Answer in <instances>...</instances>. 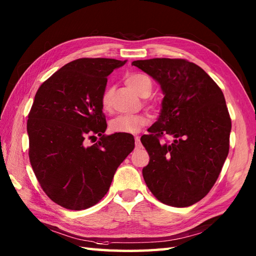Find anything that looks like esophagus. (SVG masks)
I'll return each mask as SVG.
<instances>
[{
  "label": "esophagus",
  "mask_w": 256,
  "mask_h": 256,
  "mask_svg": "<svg viewBox=\"0 0 256 256\" xmlns=\"http://www.w3.org/2000/svg\"><path fill=\"white\" fill-rule=\"evenodd\" d=\"M143 148V145H142V143H140V136H135V148L140 150V148Z\"/></svg>",
  "instance_id": "1"
}]
</instances>
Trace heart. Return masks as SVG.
Listing matches in <instances>:
<instances>
[{
  "label": "heart",
  "mask_w": 256,
  "mask_h": 256,
  "mask_svg": "<svg viewBox=\"0 0 256 256\" xmlns=\"http://www.w3.org/2000/svg\"><path fill=\"white\" fill-rule=\"evenodd\" d=\"M125 82L135 94L140 96H148L152 91V81L144 74H128ZM113 89L111 86L103 91L101 96V104L104 111H108L111 106V98ZM148 123V118L144 116H118L112 118L108 123V130L112 133L135 134L140 131V128Z\"/></svg>",
  "instance_id": "obj_1"
}]
</instances>
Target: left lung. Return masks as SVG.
I'll return each mask as SVG.
<instances>
[{
  "mask_svg": "<svg viewBox=\"0 0 256 256\" xmlns=\"http://www.w3.org/2000/svg\"><path fill=\"white\" fill-rule=\"evenodd\" d=\"M160 84V116L140 142L150 155L143 177L160 202L189 206L214 187L229 154L231 118L219 86L186 59L135 60ZM172 134V142H162Z\"/></svg>",
  "mask_w": 256,
  "mask_h": 256,
  "instance_id": "left-lung-1",
  "label": "left lung"
}]
</instances>
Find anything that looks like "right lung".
I'll use <instances>...</instances> for the list:
<instances>
[{"mask_svg": "<svg viewBox=\"0 0 256 256\" xmlns=\"http://www.w3.org/2000/svg\"><path fill=\"white\" fill-rule=\"evenodd\" d=\"M126 60L80 58L68 62L37 90L27 120L30 162L45 194L69 210L104 197L120 164L134 150L131 134L104 135L101 96L108 76ZM96 134L91 146L86 138Z\"/></svg>", "mask_w": 256, "mask_h": 256, "instance_id": "1", "label": "right lung"}]
</instances>
